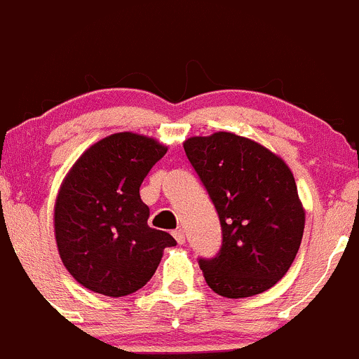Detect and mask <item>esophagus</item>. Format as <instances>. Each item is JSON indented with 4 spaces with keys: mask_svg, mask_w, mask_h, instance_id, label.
<instances>
[{
    "mask_svg": "<svg viewBox=\"0 0 359 359\" xmlns=\"http://www.w3.org/2000/svg\"><path fill=\"white\" fill-rule=\"evenodd\" d=\"M172 235H174V238H176L177 244H185V231H183L182 228L176 229V231H174Z\"/></svg>",
    "mask_w": 359,
    "mask_h": 359,
    "instance_id": "esophagus-1",
    "label": "esophagus"
}]
</instances>
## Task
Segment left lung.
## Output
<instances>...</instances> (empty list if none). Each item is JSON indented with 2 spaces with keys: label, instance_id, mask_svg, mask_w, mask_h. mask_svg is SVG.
<instances>
[{
  "label": "left lung",
  "instance_id": "left-lung-1",
  "mask_svg": "<svg viewBox=\"0 0 359 359\" xmlns=\"http://www.w3.org/2000/svg\"><path fill=\"white\" fill-rule=\"evenodd\" d=\"M222 228L213 258H199L208 287L228 299L269 290L287 274L304 231L292 170L255 140L219 131L183 144Z\"/></svg>",
  "mask_w": 359,
  "mask_h": 359
}]
</instances>
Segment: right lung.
<instances>
[{
  "instance_id": "right-lung-1",
  "label": "right lung",
  "mask_w": 359,
  "mask_h": 359,
  "mask_svg": "<svg viewBox=\"0 0 359 359\" xmlns=\"http://www.w3.org/2000/svg\"><path fill=\"white\" fill-rule=\"evenodd\" d=\"M167 147L144 135L114 133L88 147L72 165L55 205L60 258L81 287L108 297L142 288L163 249L176 245L147 226L140 185Z\"/></svg>"
}]
</instances>
